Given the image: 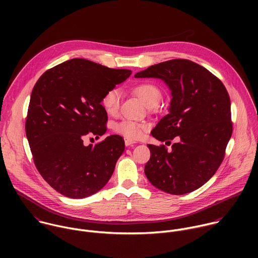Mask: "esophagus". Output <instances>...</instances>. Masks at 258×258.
Listing matches in <instances>:
<instances>
[{
  "mask_svg": "<svg viewBox=\"0 0 258 258\" xmlns=\"http://www.w3.org/2000/svg\"><path fill=\"white\" fill-rule=\"evenodd\" d=\"M124 144H125L126 147H130V146H134V145L136 144V142H135V141H132V140H130V139H125V140H124Z\"/></svg>",
  "mask_w": 258,
  "mask_h": 258,
  "instance_id": "34e87169",
  "label": "esophagus"
}]
</instances>
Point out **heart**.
I'll list each match as a JSON object with an SVG mask.
<instances>
[{
    "mask_svg": "<svg viewBox=\"0 0 258 258\" xmlns=\"http://www.w3.org/2000/svg\"><path fill=\"white\" fill-rule=\"evenodd\" d=\"M135 94L139 97V99L146 105L152 106L157 105L162 97L160 89L150 83H144L138 85L134 89ZM121 100V93L118 89H110L107 91L102 98V106L105 111L110 114L114 115L118 112L119 105ZM145 125L133 120H123L117 124H115L114 130L116 133L124 136L127 139H138L141 137Z\"/></svg>",
    "mask_w": 258,
    "mask_h": 258,
    "instance_id": "obj_1",
    "label": "heart"
}]
</instances>
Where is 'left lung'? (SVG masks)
Instances as JSON below:
<instances>
[{"instance_id":"obj_1","label":"left lung","mask_w":258,"mask_h":258,"mask_svg":"<svg viewBox=\"0 0 258 258\" xmlns=\"http://www.w3.org/2000/svg\"><path fill=\"white\" fill-rule=\"evenodd\" d=\"M135 78L159 79L168 87V113L151 134L161 142L179 139L169 152L164 146L148 145L147 178L172 195L197 190L219 167L232 136L231 100L225 86L206 68L186 59L152 65Z\"/></svg>"}]
</instances>
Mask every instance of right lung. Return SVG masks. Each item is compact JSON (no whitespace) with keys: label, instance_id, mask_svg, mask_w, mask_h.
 <instances>
[{"label":"right lung","instance_id":"1","mask_svg":"<svg viewBox=\"0 0 258 258\" xmlns=\"http://www.w3.org/2000/svg\"><path fill=\"white\" fill-rule=\"evenodd\" d=\"M131 75L127 69L75 58L47 70L33 87L26 137L36 168L60 194L86 198L111 177L124 151L123 139L113 135L85 146L84 138L105 134L108 117L102 98Z\"/></svg>","mask_w":258,"mask_h":258}]
</instances>
